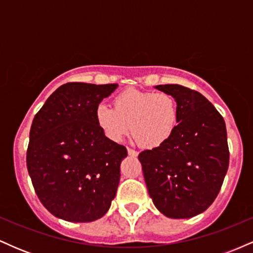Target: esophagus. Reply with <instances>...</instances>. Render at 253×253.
Here are the masks:
<instances>
[{
  "mask_svg": "<svg viewBox=\"0 0 253 253\" xmlns=\"http://www.w3.org/2000/svg\"><path fill=\"white\" fill-rule=\"evenodd\" d=\"M127 152H128V155H129L130 157H136V156H138V152H136L135 150L129 149V147H127Z\"/></svg>",
  "mask_w": 253,
  "mask_h": 253,
  "instance_id": "1",
  "label": "esophagus"
}]
</instances>
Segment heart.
<instances>
[{
    "instance_id": "heart-1",
    "label": "heart",
    "mask_w": 253,
    "mask_h": 253,
    "mask_svg": "<svg viewBox=\"0 0 253 253\" xmlns=\"http://www.w3.org/2000/svg\"><path fill=\"white\" fill-rule=\"evenodd\" d=\"M95 121L109 140H123L130 126V134L139 146L158 149L175 134L179 124V107L169 92L127 89L114 97L113 108L98 104Z\"/></svg>"
}]
</instances>
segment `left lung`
Listing matches in <instances>:
<instances>
[{"mask_svg":"<svg viewBox=\"0 0 253 253\" xmlns=\"http://www.w3.org/2000/svg\"><path fill=\"white\" fill-rule=\"evenodd\" d=\"M179 107L175 134L163 146L139 153L153 203L171 219H189L214 202L228 169L226 125L199 91L179 84L156 85Z\"/></svg>","mask_w":253,"mask_h":253,"instance_id":"8db88e82","label":"left lung"}]
</instances>
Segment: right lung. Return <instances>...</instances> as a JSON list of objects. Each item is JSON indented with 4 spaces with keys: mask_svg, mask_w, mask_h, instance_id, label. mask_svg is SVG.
Returning a JSON list of instances; mask_svg holds the SVG:
<instances>
[{
    "mask_svg": "<svg viewBox=\"0 0 253 253\" xmlns=\"http://www.w3.org/2000/svg\"><path fill=\"white\" fill-rule=\"evenodd\" d=\"M117 88L63 84L33 119L28 173L43 207L65 221L100 219L117 194L127 150L107 139L95 121L96 107Z\"/></svg>",
    "mask_w": 253,
    "mask_h": 253,
    "instance_id": "add662e5",
    "label": "right lung"
}]
</instances>
